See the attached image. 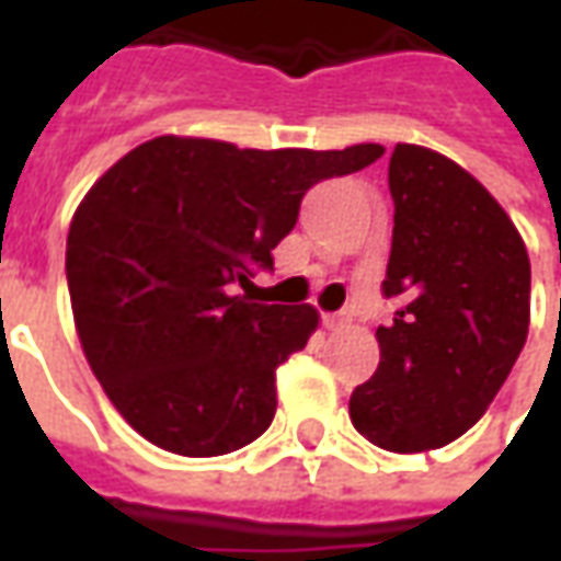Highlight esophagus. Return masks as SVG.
Here are the masks:
<instances>
[{"label": "esophagus", "mask_w": 561, "mask_h": 561, "mask_svg": "<svg viewBox=\"0 0 561 561\" xmlns=\"http://www.w3.org/2000/svg\"><path fill=\"white\" fill-rule=\"evenodd\" d=\"M321 324L328 330H340L348 324V312H330V316H321Z\"/></svg>", "instance_id": "1"}]
</instances>
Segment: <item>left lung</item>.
<instances>
[{
    "mask_svg": "<svg viewBox=\"0 0 561 561\" xmlns=\"http://www.w3.org/2000/svg\"><path fill=\"white\" fill-rule=\"evenodd\" d=\"M381 364L348 400L354 430L393 454L450 445L481 421L529 333L523 237L486 188L433 149L397 144Z\"/></svg>",
    "mask_w": 561,
    "mask_h": 561,
    "instance_id": "left-lung-1",
    "label": "left lung"
}]
</instances>
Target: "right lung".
<instances>
[{"label": "right lung", "mask_w": 561, "mask_h": 561, "mask_svg": "<svg viewBox=\"0 0 561 561\" xmlns=\"http://www.w3.org/2000/svg\"><path fill=\"white\" fill-rule=\"evenodd\" d=\"M381 152L164 135L92 185L68 228V294L92 373L147 442L219 457L273 423L276 369L309 342L318 312L240 288L273 270L270 252L312 185Z\"/></svg>", "instance_id": "1"}]
</instances>
